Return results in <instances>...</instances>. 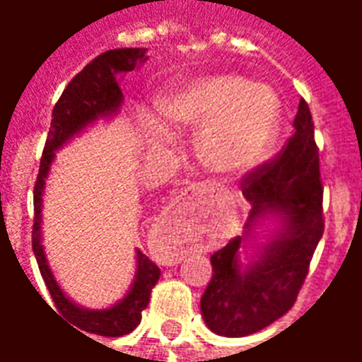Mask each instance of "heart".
<instances>
[{"label": "heart", "instance_id": "b5f03b06", "mask_svg": "<svg viewBox=\"0 0 362 362\" xmlns=\"http://www.w3.org/2000/svg\"><path fill=\"white\" fill-rule=\"evenodd\" d=\"M149 122L153 145L174 141L173 127H197L199 163L215 176H236L269 155L281 126V104L272 89L240 75H205L166 90Z\"/></svg>", "mask_w": 362, "mask_h": 362}]
</instances>
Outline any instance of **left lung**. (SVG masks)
Listing matches in <instances>:
<instances>
[{
	"label": "left lung",
	"mask_w": 362,
	"mask_h": 362,
	"mask_svg": "<svg viewBox=\"0 0 362 362\" xmlns=\"http://www.w3.org/2000/svg\"><path fill=\"white\" fill-rule=\"evenodd\" d=\"M293 126L277 158L243 180V196L252 207L244 235L211 256L202 316L217 335L256 334L291 310L324 235L318 147L303 98ZM266 224L274 228L258 243L259 228Z\"/></svg>",
	"instance_id": "1"
}]
</instances>
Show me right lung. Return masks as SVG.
Listing matches in <instances>:
<instances>
[{
    "mask_svg": "<svg viewBox=\"0 0 362 362\" xmlns=\"http://www.w3.org/2000/svg\"><path fill=\"white\" fill-rule=\"evenodd\" d=\"M147 62V48H118L100 54L83 67V71L69 81L66 90L52 112L48 139L44 145L40 170L35 184V225H33V250L38 262L42 279L58 312L83 332L104 337H119L141 322V312L147 308L151 288L160 277V269L141 250H135V275L127 293L108 308H85L66 295L54 277L42 246V196L56 151L66 147L74 137L93 127L98 119H112L118 116L124 93L119 83L127 71ZM58 314V316H59ZM85 335V334H83Z\"/></svg>",
    "mask_w": 362,
    "mask_h": 362,
    "instance_id": "obj_1",
    "label": "right lung"
}]
</instances>
